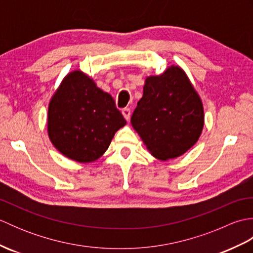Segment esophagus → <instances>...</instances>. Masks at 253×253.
Wrapping results in <instances>:
<instances>
[{"mask_svg": "<svg viewBox=\"0 0 253 253\" xmlns=\"http://www.w3.org/2000/svg\"><path fill=\"white\" fill-rule=\"evenodd\" d=\"M122 113H123V115H124V117H125V120L126 121H128L130 118V114H131V112H130V109H123V111H122Z\"/></svg>", "mask_w": 253, "mask_h": 253, "instance_id": "1", "label": "esophagus"}]
</instances>
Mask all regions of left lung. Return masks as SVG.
I'll list each match as a JSON object with an SVG mask.
<instances>
[{
	"instance_id": "left-lung-1",
	"label": "left lung",
	"mask_w": 253,
	"mask_h": 253,
	"mask_svg": "<svg viewBox=\"0 0 253 253\" xmlns=\"http://www.w3.org/2000/svg\"><path fill=\"white\" fill-rule=\"evenodd\" d=\"M130 121L150 153L166 161L180 157L198 141L203 105L186 73L173 65L146 79Z\"/></svg>"
}]
</instances>
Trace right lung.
Returning <instances> with one entry per match:
<instances>
[{"instance_id":"add662e5","label":"right lung","mask_w":253,"mask_h":253,"mask_svg":"<svg viewBox=\"0 0 253 253\" xmlns=\"http://www.w3.org/2000/svg\"><path fill=\"white\" fill-rule=\"evenodd\" d=\"M125 125L111 94L80 71L68 74L50 101V140L63 155L79 163L103 155L115 132Z\"/></svg>"}]
</instances>
